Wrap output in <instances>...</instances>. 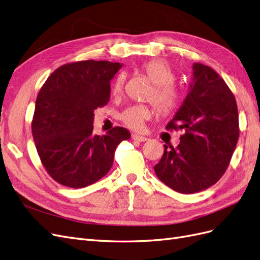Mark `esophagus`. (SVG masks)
<instances>
[{"mask_svg": "<svg viewBox=\"0 0 260 260\" xmlns=\"http://www.w3.org/2000/svg\"><path fill=\"white\" fill-rule=\"evenodd\" d=\"M132 140L137 141V142H145V141H147V138H145L143 136H139V135H133Z\"/></svg>", "mask_w": 260, "mask_h": 260, "instance_id": "1", "label": "esophagus"}]
</instances>
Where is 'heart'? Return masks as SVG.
<instances>
[{"label": "heart", "mask_w": 260, "mask_h": 260, "mask_svg": "<svg viewBox=\"0 0 260 260\" xmlns=\"http://www.w3.org/2000/svg\"><path fill=\"white\" fill-rule=\"evenodd\" d=\"M142 72L147 76L154 85L149 91L147 99L154 102L157 109L162 115H168L175 112L180 104L181 94L175 85V72L172 67L164 59H152L141 67ZM125 77L119 75L113 84L112 94L114 96H120L123 93ZM153 108L145 104H136L127 107L120 114V120L132 130H141L144 122L153 115Z\"/></svg>", "instance_id": "obj_1"}]
</instances>
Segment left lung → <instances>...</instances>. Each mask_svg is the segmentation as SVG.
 I'll return each instance as SVG.
<instances>
[{"label":"left lung","instance_id":"1","mask_svg":"<svg viewBox=\"0 0 260 260\" xmlns=\"http://www.w3.org/2000/svg\"><path fill=\"white\" fill-rule=\"evenodd\" d=\"M193 83L167 130H183L177 147L165 146L156 176L182 194L201 192L223 176L237 146V101L214 69L195 62Z\"/></svg>","mask_w":260,"mask_h":260}]
</instances>
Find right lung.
Instances as JSON below:
<instances>
[{"label": "right lung", "mask_w": 260, "mask_h": 260, "mask_svg": "<svg viewBox=\"0 0 260 260\" xmlns=\"http://www.w3.org/2000/svg\"><path fill=\"white\" fill-rule=\"evenodd\" d=\"M120 62L79 60L58 67L39 92L31 122L43 167L57 183L81 188L111 170L117 146L130 132L115 127L93 133V112L107 104Z\"/></svg>", "instance_id": "1"}]
</instances>
